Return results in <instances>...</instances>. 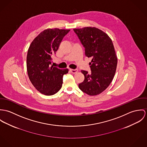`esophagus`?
<instances>
[{"label": "esophagus", "instance_id": "esophagus-1", "mask_svg": "<svg viewBox=\"0 0 147 147\" xmlns=\"http://www.w3.org/2000/svg\"><path fill=\"white\" fill-rule=\"evenodd\" d=\"M69 71H70L71 73L75 74V73H77L78 70H77V69H69Z\"/></svg>", "mask_w": 147, "mask_h": 147}]
</instances>
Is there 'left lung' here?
I'll return each instance as SVG.
<instances>
[{"label": "left lung", "instance_id": "left-lung-1", "mask_svg": "<svg viewBox=\"0 0 147 147\" xmlns=\"http://www.w3.org/2000/svg\"><path fill=\"white\" fill-rule=\"evenodd\" d=\"M82 45L85 55L91 57V72L81 70L84 80L78 84L80 89L90 96L101 94L109 86L114 78L117 57L112 40L102 30L96 28L74 29Z\"/></svg>", "mask_w": 147, "mask_h": 147}]
</instances>
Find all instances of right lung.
Listing matches in <instances>:
<instances>
[{
	"label": "right lung",
	"instance_id": "1",
	"mask_svg": "<svg viewBox=\"0 0 147 147\" xmlns=\"http://www.w3.org/2000/svg\"><path fill=\"white\" fill-rule=\"evenodd\" d=\"M70 30L48 29L40 33L28 49L26 66L28 76L34 87L41 94L50 96L61 88L63 77L68 69L51 65L52 56L56 53L64 36Z\"/></svg>",
	"mask_w": 147,
	"mask_h": 147
}]
</instances>
